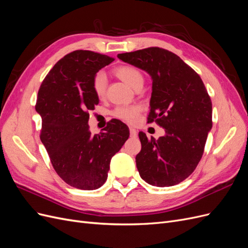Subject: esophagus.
<instances>
[{"label": "esophagus", "instance_id": "esophagus-1", "mask_svg": "<svg viewBox=\"0 0 248 248\" xmlns=\"http://www.w3.org/2000/svg\"><path fill=\"white\" fill-rule=\"evenodd\" d=\"M129 131H130V136H131V137L136 138V137L138 136V131H137V129H134L133 127H130V128H129Z\"/></svg>", "mask_w": 248, "mask_h": 248}]
</instances>
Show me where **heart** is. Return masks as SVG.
<instances>
[{
  "label": "heart",
  "instance_id": "b5f03b06",
  "mask_svg": "<svg viewBox=\"0 0 248 248\" xmlns=\"http://www.w3.org/2000/svg\"><path fill=\"white\" fill-rule=\"evenodd\" d=\"M114 73L116 77H118L120 79H122L124 82H126L127 85L133 88L134 90L144 85V77H142L141 72L133 66H119L114 69ZM107 85L108 79L106 73L103 71L97 72L92 79V89L95 95L98 97V98H102V97L106 95ZM140 111V108L139 106L119 107L112 111V116L127 123H134L138 120Z\"/></svg>",
  "mask_w": 248,
  "mask_h": 248
}]
</instances>
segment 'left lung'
Segmentation results:
<instances>
[{
  "label": "left lung",
  "mask_w": 248,
  "mask_h": 248,
  "mask_svg": "<svg viewBox=\"0 0 248 248\" xmlns=\"http://www.w3.org/2000/svg\"><path fill=\"white\" fill-rule=\"evenodd\" d=\"M118 58L145 70L152 78L148 122H156L166 136L149 140L140 132L136 157L140 176L149 184L167 187L189 177L199 164L212 128V102L204 82L174 52L148 47Z\"/></svg>",
  "instance_id": "left-lung-1"
}]
</instances>
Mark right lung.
Segmentation results:
<instances>
[{
    "mask_svg": "<svg viewBox=\"0 0 248 248\" xmlns=\"http://www.w3.org/2000/svg\"><path fill=\"white\" fill-rule=\"evenodd\" d=\"M114 59L90 50H76L60 60L43 79L36 111L41 116L40 140L57 174L76 188L93 190L108 179L111 157L129 138V129L111 120L104 132L92 136L89 111L99 99L92 79Z\"/></svg>",
    "mask_w": 248,
    "mask_h": 248,
    "instance_id": "1",
    "label": "right lung"
}]
</instances>
